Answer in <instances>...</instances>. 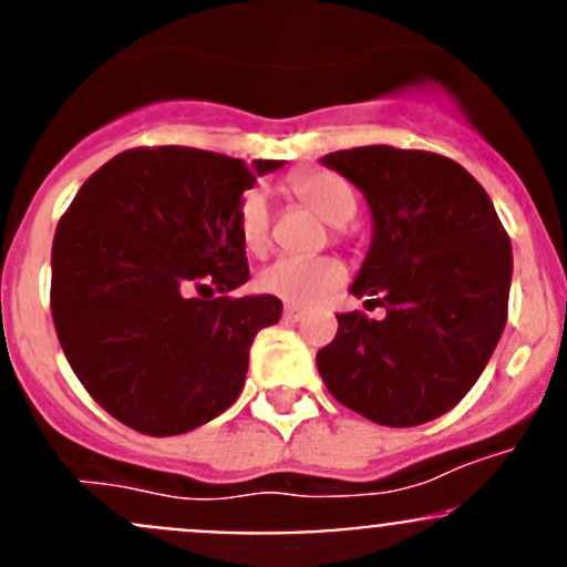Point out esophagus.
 <instances>
[{
  "label": "esophagus",
  "mask_w": 567,
  "mask_h": 567,
  "mask_svg": "<svg viewBox=\"0 0 567 567\" xmlns=\"http://www.w3.org/2000/svg\"><path fill=\"white\" fill-rule=\"evenodd\" d=\"M301 316H305V310H301V307L288 305V307H285V310H282V318L290 320V323H296V320H301Z\"/></svg>",
  "instance_id": "esophagus-1"
}]
</instances>
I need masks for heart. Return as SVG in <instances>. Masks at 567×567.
I'll list each match as a JSON object with an SVG mask.
<instances>
[{
  "instance_id": "b5f03b06",
  "label": "heart",
  "mask_w": 567,
  "mask_h": 567,
  "mask_svg": "<svg viewBox=\"0 0 567 567\" xmlns=\"http://www.w3.org/2000/svg\"><path fill=\"white\" fill-rule=\"evenodd\" d=\"M293 194L301 205L316 210L323 221L342 227L357 214V192L334 173H305L293 177ZM238 233L251 255H262L271 244V205L262 188H249L238 205ZM346 282V268L334 257H279L262 268L257 288L277 296L285 305L310 307L337 293Z\"/></svg>"
}]
</instances>
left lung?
<instances>
[{
	"instance_id": "left-lung-1",
	"label": "left lung",
	"mask_w": 567,
	"mask_h": 567,
	"mask_svg": "<svg viewBox=\"0 0 567 567\" xmlns=\"http://www.w3.org/2000/svg\"><path fill=\"white\" fill-rule=\"evenodd\" d=\"M323 164L368 199L373 244L351 293L386 316H337L320 379L379 425L436 420L472 390L505 329L511 238L485 188L447 156L368 145Z\"/></svg>"
}]
</instances>
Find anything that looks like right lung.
I'll use <instances>...</instances> for the list:
<instances>
[{
  "mask_svg": "<svg viewBox=\"0 0 567 567\" xmlns=\"http://www.w3.org/2000/svg\"><path fill=\"white\" fill-rule=\"evenodd\" d=\"M277 167L197 147H131L62 214L51 318L76 379L123 425L177 436L241 394L251 340L277 323L282 301L230 296L249 279L238 205Z\"/></svg>",
  "mask_w": 567,
  "mask_h": 567,
  "instance_id": "obj_1",
  "label": "right lung"
}]
</instances>
